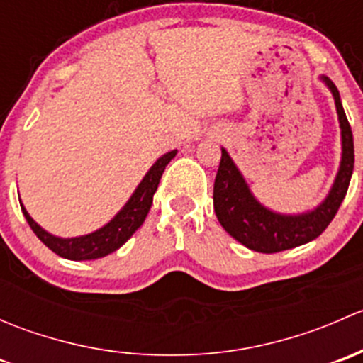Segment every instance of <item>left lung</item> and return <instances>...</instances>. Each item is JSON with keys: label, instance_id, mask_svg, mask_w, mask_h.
Masks as SVG:
<instances>
[{"label": "left lung", "instance_id": "left-lung-1", "mask_svg": "<svg viewBox=\"0 0 363 363\" xmlns=\"http://www.w3.org/2000/svg\"><path fill=\"white\" fill-rule=\"evenodd\" d=\"M323 80L330 87L337 107L342 133V161L327 200L313 212L302 216H281L262 207L251 195L228 152L221 149V161L214 182V212L223 228L252 251L270 255L311 242L330 225L346 196L354 164L353 133L340 104L337 87L327 77H323Z\"/></svg>", "mask_w": 363, "mask_h": 363}]
</instances>
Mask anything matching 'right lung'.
Returning <instances> with one entry per match:
<instances>
[{"mask_svg":"<svg viewBox=\"0 0 363 363\" xmlns=\"http://www.w3.org/2000/svg\"><path fill=\"white\" fill-rule=\"evenodd\" d=\"M177 155V151H170L164 156L156 161L151 167V170L147 172V175L144 177V181L138 184L137 191L133 193V196L130 199V202L124 205L123 211L112 219L108 225H105L104 228H100L98 232L89 233L86 237H77V239H60V237H54L50 233H47L45 230L40 228L35 221L31 219V216L26 212V208L21 203V208L24 212L26 221L29 223L33 232L36 233L40 240L49 247L50 251H54L56 255L63 256L67 259H96L101 256H107L119 250L135 232L142 226V223L145 221L149 214V208L152 205V196H155L156 189H158L160 179L163 175L164 167L170 163V160Z\"/></svg>","mask_w":363,"mask_h":363,"instance_id":"add662e5","label":"right lung"}]
</instances>
